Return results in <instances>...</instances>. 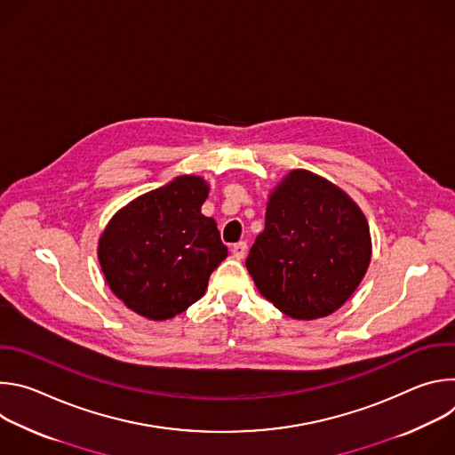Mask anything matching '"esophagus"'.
<instances>
[{
	"label": "esophagus",
	"instance_id": "34e87169",
	"mask_svg": "<svg viewBox=\"0 0 455 455\" xmlns=\"http://www.w3.org/2000/svg\"><path fill=\"white\" fill-rule=\"evenodd\" d=\"M246 243L244 241H239V243H235L234 246H232V255L235 257V259H243L244 255H246Z\"/></svg>",
	"mask_w": 455,
	"mask_h": 455
}]
</instances>
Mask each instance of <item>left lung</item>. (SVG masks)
<instances>
[{"mask_svg":"<svg viewBox=\"0 0 455 455\" xmlns=\"http://www.w3.org/2000/svg\"><path fill=\"white\" fill-rule=\"evenodd\" d=\"M371 232L347 192L306 169L290 171L267 204L265 230L246 259L259 293L295 320L335 313L371 263Z\"/></svg>","mask_w":455,"mask_h":455,"instance_id":"1","label":"left lung"}]
</instances>
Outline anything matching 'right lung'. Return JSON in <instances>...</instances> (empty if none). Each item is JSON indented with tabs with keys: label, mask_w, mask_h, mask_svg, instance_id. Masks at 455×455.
Segmentation results:
<instances>
[{
	"label": "right lung",
	"mask_w": 455,
	"mask_h": 455,
	"mask_svg": "<svg viewBox=\"0 0 455 455\" xmlns=\"http://www.w3.org/2000/svg\"><path fill=\"white\" fill-rule=\"evenodd\" d=\"M209 183L178 176L129 202L99 237V263L111 291L135 313L167 320L200 300L228 250L202 214Z\"/></svg>",
	"instance_id": "obj_1"
}]
</instances>
